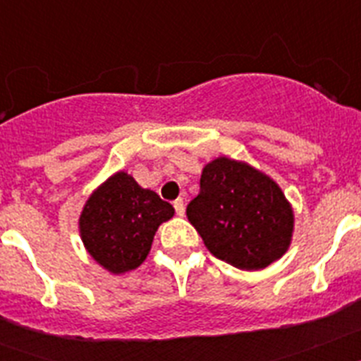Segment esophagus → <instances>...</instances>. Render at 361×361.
I'll return each instance as SVG.
<instances>
[{
  "instance_id": "1",
  "label": "esophagus",
  "mask_w": 361,
  "mask_h": 361,
  "mask_svg": "<svg viewBox=\"0 0 361 361\" xmlns=\"http://www.w3.org/2000/svg\"><path fill=\"white\" fill-rule=\"evenodd\" d=\"M173 208H175V213H177L178 216H183L184 212H186V208H184V200L183 199H177L173 202Z\"/></svg>"
}]
</instances>
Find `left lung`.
<instances>
[{
	"label": "left lung",
	"mask_w": 361,
	"mask_h": 361,
	"mask_svg": "<svg viewBox=\"0 0 361 361\" xmlns=\"http://www.w3.org/2000/svg\"><path fill=\"white\" fill-rule=\"evenodd\" d=\"M188 220L209 253L245 271L264 269L289 250L295 215L279 184L247 162L219 157L204 166Z\"/></svg>",
	"instance_id": "1"
}]
</instances>
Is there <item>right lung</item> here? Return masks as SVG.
<instances>
[{"instance_id":"add662e5","label":"right lung","mask_w":361,"mask_h":361,"mask_svg":"<svg viewBox=\"0 0 361 361\" xmlns=\"http://www.w3.org/2000/svg\"><path fill=\"white\" fill-rule=\"evenodd\" d=\"M173 213L155 191L117 171L86 200L79 216L81 240L99 266L121 275L145 262L155 231Z\"/></svg>"}]
</instances>
